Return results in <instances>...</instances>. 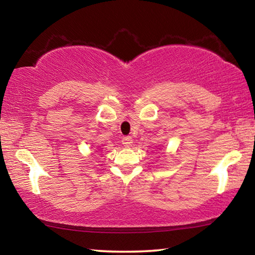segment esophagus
<instances>
[{
    "instance_id": "1",
    "label": "esophagus",
    "mask_w": 255,
    "mask_h": 255,
    "mask_svg": "<svg viewBox=\"0 0 255 255\" xmlns=\"http://www.w3.org/2000/svg\"><path fill=\"white\" fill-rule=\"evenodd\" d=\"M123 144L125 147H130V146L132 145V138L131 137H124L123 138Z\"/></svg>"
}]
</instances>
